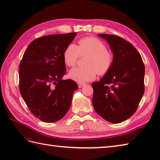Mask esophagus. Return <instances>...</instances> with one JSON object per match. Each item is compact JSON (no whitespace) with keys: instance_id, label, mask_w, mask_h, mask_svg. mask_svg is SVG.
<instances>
[{"instance_id":"1","label":"esophagus","mask_w":160,"mask_h":160,"mask_svg":"<svg viewBox=\"0 0 160 160\" xmlns=\"http://www.w3.org/2000/svg\"><path fill=\"white\" fill-rule=\"evenodd\" d=\"M78 84V87H79V88H81V87H82L83 86L85 85V84H84V83H81V82H79Z\"/></svg>"}]
</instances>
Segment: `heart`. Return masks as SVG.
<instances>
[{
  "mask_svg": "<svg viewBox=\"0 0 160 160\" xmlns=\"http://www.w3.org/2000/svg\"><path fill=\"white\" fill-rule=\"evenodd\" d=\"M80 55L88 54L86 67H75L69 77L78 82H86L96 79L98 75L107 73L113 65L114 55L107 49L105 43L96 37H85L78 40V45L69 44L63 52V60L68 67H73Z\"/></svg>",
  "mask_w": 160,
  "mask_h": 160,
  "instance_id": "b5f03b06",
  "label": "heart"
}]
</instances>
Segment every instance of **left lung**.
I'll return each mask as SVG.
<instances>
[{
  "instance_id": "1",
  "label": "left lung",
  "mask_w": 160,
  "mask_h": 160,
  "mask_svg": "<svg viewBox=\"0 0 160 160\" xmlns=\"http://www.w3.org/2000/svg\"><path fill=\"white\" fill-rule=\"evenodd\" d=\"M98 36L109 44L114 55L111 69L92 83L93 106L111 123H120L135 113L144 93L145 67L140 54L127 40L115 35Z\"/></svg>"
}]
</instances>
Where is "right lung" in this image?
Segmentation results:
<instances>
[{"label":"right lung","mask_w":160,"mask_h":160,"mask_svg":"<svg viewBox=\"0 0 160 160\" xmlns=\"http://www.w3.org/2000/svg\"><path fill=\"white\" fill-rule=\"evenodd\" d=\"M77 32L45 36L33 40L19 65V89L29 109L39 120H61L71 104L78 84L62 80L66 73L63 52Z\"/></svg>","instance_id":"obj_1"}]
</instances>
